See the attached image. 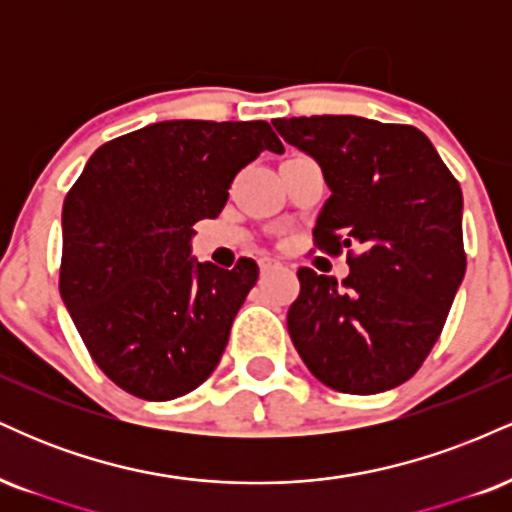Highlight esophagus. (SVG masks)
<instances>
[{
    "label": "esophagus",
    "instance_id": "1",
    "mask_svg": "<svg viewBox=\"0 0 512 512\" xmlns=\"http://www.w3.org/2000/svg\"><path fill=\"white\" fill-rule=\"evenodd\" d=\"M272 269H281V262L269 260V257H264V260H260V272H262V274L272 272Z\"/></svg>",
    "mask_w": 512,
    "mask_h": 512
}]
</instances>
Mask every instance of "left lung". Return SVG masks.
<instances>
[{"mask_svg": "<svg viewBox=\"0 0 512 512\" xmlns=\"http://www.w3.org/2000/svg\"><path fill=\"white\" fill-rule=\"evenodd\" d=\"M325 170L313 243L342 255V284L301 267L289 334L320 383L346 395L402 385L436 346L460 289L462 190L424 132L356 115L274 120Z\"/></svg>", "mask_w": 512, "mask_h": 512, "instance_id": "8db88e82", "label": "left lung"}]
</instances>
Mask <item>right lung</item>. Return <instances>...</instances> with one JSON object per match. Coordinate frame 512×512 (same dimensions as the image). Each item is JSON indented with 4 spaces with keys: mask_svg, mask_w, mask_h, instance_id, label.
Here are the masks:
<instances>
[{
    "mask_svg": "<svg viewBox=\"0 0 512 512\" xmlns=\"http://www.w3.org/2000/svg\"><path fill=\"white\" fill-rule=\"evenodd\" d=\"M269 122L170 120L105 142L64 197L60 293L96 366L149 402L214 373L260 269L192 264V226L216 219Z\"/></svg>",
    "mask_w": 512,
    "mask_h": 512,
    "instance_id": "add662e5",
    "label": "right lung"
}]
</instances>
